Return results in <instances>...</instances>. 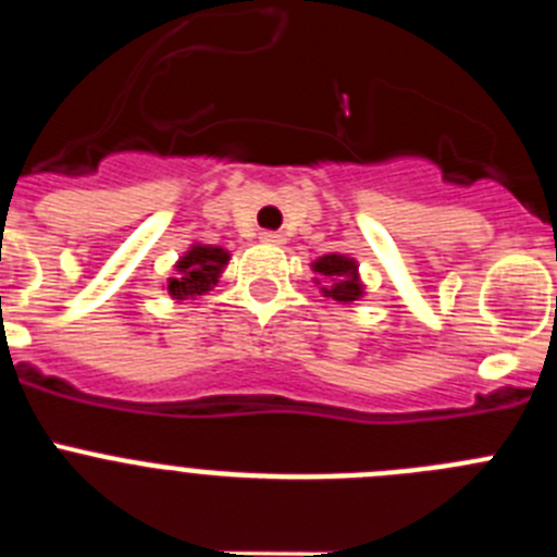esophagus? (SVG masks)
<instances>
[{
    "label": "esophagus",
    "instance_id": "1",
    "mask_svg": "<svg viewBox=\"0 0 557 557\" xmlns=\"http://www.w3.org/2000/svg\"><path fill=\"white\" fill-rule=\"evenodd\" d=\"M259 239H262L264 245H284V236L275 234V231H262V234H259Z\"/></svg>",
    "mask_w": 557,
    "mask_h": 557
}]
</instances>
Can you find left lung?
Here are the masks:
<instances>
[{
	"instance_id": "obj_1",
	"label": "left lung",
	"mask_w": 557,
	"mask_h": 557,
	"mask_svg": "<svg viewBox=\"0 0 557 557\" xmlns=\"http://www.w3.org/2000/svg\"><path fill=\"white\" fill-rule=\"evenodd\" d=\"M312 270L323 278V295L334 298L339 304H354L362 298L366 287L359 282L357 262L346 253H326L318 262H312ZM321 284V282H318Z\"/></svg>"
}]
</instances>
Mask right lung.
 I'll use <instances>...</instances> for the list:
<instances>
[{
    "instance_id": "obj_1",
    "label": "right lung",
    "mask_w": 557,
    "mask_h": 557,
    "mask_svg": "<svg viewBox=\"0 0 557 557\" xmlns=\"http://www.w3.org/2000/svg\"><path fill=\"white\" fill-rule=\"evenodd\" d=\"M228 259L231 253L225 248L195 243L175 264V275L166 282V293L175 301H186V298L209 293L220 282V273L228 264Z\"/></svg>"
}]
</instances>
